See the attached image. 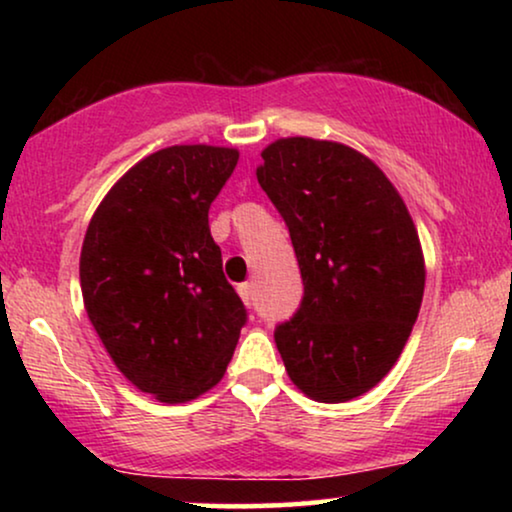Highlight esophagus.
Listing matches in <instances>:
<instances>
[{"label": "esophagus", "mask_w": 512, "mask_h": 512, "mask_svg": "<svg viewBox=\"0 0 512 512\" xmlns=\"http://www.w3.org/2000/svg\"><path fill=\"white\" fill-rule=\"evenodd\" d=\"M237 293H240V298H242L244 305H247V307L254 305V286H251L249 282L237 286Z\"/></svg>", "instance_id": "1"}]
</instances>
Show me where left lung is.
Segmentation results:
<instances>
[{
	"label": "left lung",
	"instance_id": "obj_1",
	"mask_svg": "<svg viewBox=\"0 0 512 512\" xmlns=\"http://www.w3.org/2000/svg\"><path fill=\"white\" fill-rule=\"evenodd\" d=\"M258 184L289 228L303 300L275 328L291 382L345 403L389 373L424 296V256L384 172L345 144L286 137L261 153Z\"/></svg>",
	"mask_w": 512,
	"mask_h": 512
}]
</instances>
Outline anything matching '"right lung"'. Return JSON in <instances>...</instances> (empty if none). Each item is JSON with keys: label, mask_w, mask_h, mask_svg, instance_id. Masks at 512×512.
Instances as JSON below:
<instances>
[{"label": "right lung", "mask_w": 512, "mask_h": 512, "mask_svg": "<svg viewBox=\"0 0 512 512\" xmlns=\"http://www.w3.org/2000/svg\"><path fill=\"white\" fill-rule=\"evenodd\" d=\"M237 149L181 144L130 167L104 195L81 249L90 324L144 394L186 403L212 389L247 324L209 233Z\"/></svg>", "instance_id": "right-lung-1"}]
</instances>
